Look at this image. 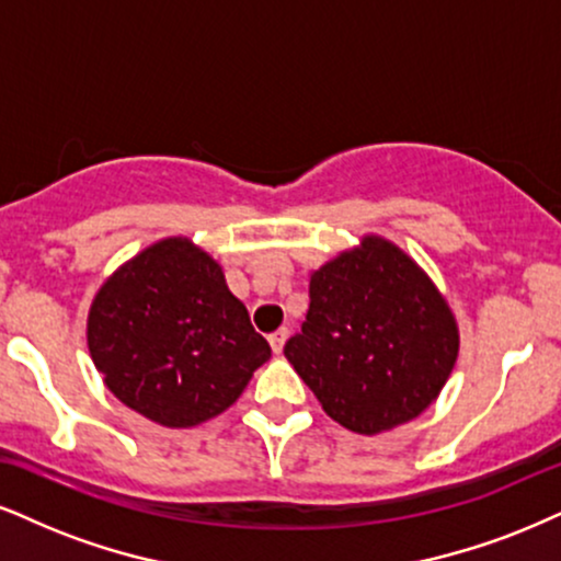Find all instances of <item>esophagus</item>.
Returning <instances> with one entry per match:
<instances>
[{
	"label": "esophagus",
	"instance_id": "esophagus-1",
	"mask_svg": "<svg viewBox=\"0 0 561 561\" xmlns=\"http://www.w3.org/2000/svg\"><path fill=\"white\" fill-rule=\"evenodd\" d=\"M267 341H270V348H273V354H280L283 345H286V341H288V330H286V328L275 330V333L270 335Z\"/></svg>",
	"mask_w": 561,
	"mask_h": 561
}]
</instances>
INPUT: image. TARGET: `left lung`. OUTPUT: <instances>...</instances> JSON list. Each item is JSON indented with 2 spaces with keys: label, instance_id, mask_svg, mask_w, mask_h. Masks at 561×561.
Instances as JSON below:
<instances>
[{
  "label": "left lung",
  "instance_id": "obj_1",
  "mask_svg": "<svg viewBox=\"0 0 561 561\" xmlns=\"http://www.w3.org/2000/svg\"><path fill=\"white\" fill-rule=\"evenodd\" d=\"M309 299L301 333L283 354L330 419L375 437L439 398L458 362L460 330L411 254L366 233L312 270Z\"/></svg>",
  "mask_w": 561,
  "mask_h": 561
}]
</instances>
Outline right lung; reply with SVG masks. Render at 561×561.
<instances>
[{
	"label": "right lung",
	"instance_id": "add662e5",
	"mask_svg": "<svg viewBox=\"0 0 561 561\" xmlns=\"http://www.w3.org/2000/svg\"><path fill=\"white\" fill-rule=\"evenodd\" d=\"M88 351L103 385L153 424L190 428L237 403L270 345L190 237L145 247L101 283Z\"/></svg>",
	"mask_w": 561,
	"mask_h": 561
}]
</instances>
